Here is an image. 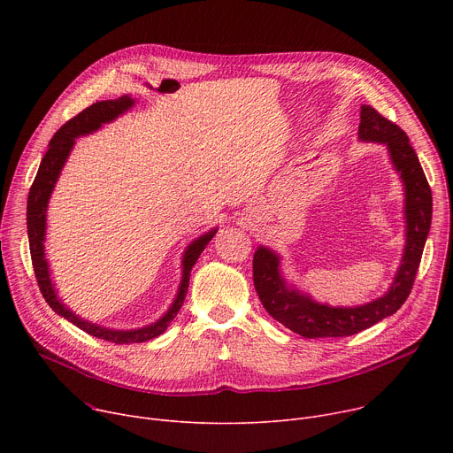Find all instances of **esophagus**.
<instances>
[{
	"label": "esophagus",
	"instance_id": "esophagus-1",
	"mask_svg": "<svg viewBox=\"0 0 453 453\" xmlns=\"http://www.w3.org/2000/svg\"><path fill=\"white\" fill-rule=\"evenodd\" d=\"M252 211H247V213H243V217L240 219V226H243V227H249V226H252Z\"/></svg>",
	"mask_w": 453,
	"mask_h": 453
}]
</instances>
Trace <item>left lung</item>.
<instances>
[{"label": "left lung", "instance_id": "8db88e82", "mask_svg": "<svg viewBox=\"0 0 453 453\" xmlns=\"http://www.w3.org/2000/svg\"><path fill=\"white\" fill-rule=\"evenodd\" d=\"M358 138L387 145L405 184L407 243L403 260L391 290L383 297L364 306L332 308L288 288L280 273V256L267 247L257 249L252 257V280L264 308L283 326L304 339L349 337L400 310L412 290L430 231L432 189L403 128L371 105H362Z\"/></svg>", "mask_w": 453, "mask_h": 453}]
</instances>
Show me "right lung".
Listing matches in <instances>:
<instances>
[{
  "label": "right lung",
  "instance_id": "right-lung-1",
  "mask_svg": "<svg viewBox=\"0 0 453 453\" xmlns=\"http://www.w3.org/2000/svg\"><path fill=\"white\" fill-rule=\"evenodd\" d=\"M134 105V100L131 96H121L118 100H104V102H96L89 107H86L82 112H79L77 116H73L72 119H68L64 123L58 131L53 134L51 142H50V149L46 150L41 166L37 170V175L32 182L30 193H28V204H27V227H28V242H30V256H32V265H34V273H35V280L39 285V290L42 294V297L46 299V303L50 304L51 310H55L58 315H62L64 319H68L70 322H73L75 326H79L81 330H84L86 334L114 342V344H131V342H145L150 341L157 335H161L168 325L172 322V319L177 315V311L180 310L184 297L188 294V283H189V273L191 267L196 265V262L199 260L201 252L206 249V245L210 243V240L213 238V234L217 233V229L210 231L208 234L197 238L193 243L188 245L184 257H182V281L177 292V297L172 304V308L150 326L140 328V330H131V332H116V330H107L102 326L93 325V322L82 320L79 315H75L73 311H70L66 306H64L58 299L57 294L53 290L50 274H48V264L44 257V229H46V206H48V199L53 191V186L57 182V177L66 163L75 138L82 136V134H89L93 131H96L98 127H102V123L112 121L116 116H119L121 112H125L128 107Z\"/></svg>",
  "mask_w": 453,
  "mask_h": 453
}]
</instances>
